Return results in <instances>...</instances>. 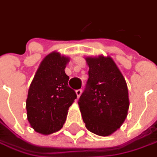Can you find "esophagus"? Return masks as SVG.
Here are the masks:
<instances>
[{"label":"esophagus","mask_w":157,"mask_h":157,"mask_svg":"<svg viewBox=\"0 0 157 157\" xmlns=\"http://www.w3.org/2000/svg\"><path fill=\"white\" fill-rule=\"evenodd\" d=\"M82 90H81V89H78V90H76V91H75V93H76V95H77V97H80V96H81V94H82Z\"/></svg>","instance_id":"obj_1"}]
</instances>
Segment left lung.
Wrapping results in <instances>:
<instances>
[{
	"label": "left lung",
	"instance_id": "8db88e82",
	"mask_svg": "<svg viewBox=\"0 0 157 157\" xmlns=\"http://www.w3.org/2000/svg\"><path fill=\"white\" fill-rule=\"evenodd\" d=\"M88 80L78 101L89 131L100 136L115 132L124 122L129 107L127 84L111 57H86Z\"/></svg>",
	"mask_w": 157,
	"mask_h": 157
}]
</instances>
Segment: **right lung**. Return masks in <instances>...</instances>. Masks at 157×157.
<instances>
[{
	"label": "right lung",
	"instance_id": "add662e5",
	"mask_svg": "<svg viewBox=\"0 0 157 157\" xmlns=\"http://www.w3.org/2000/svg\"><path fill=\"white\" fill-rule=\"evenodd\" d=\"M68 62V57L58 52L48 54L42 60L29 87L26 101L28 120L42 135H50L63 127L69 108L76 99L65 72Z\"/></svg>",
	"mask_w": 157,
	"mask_h": 157
}]
</instances>
